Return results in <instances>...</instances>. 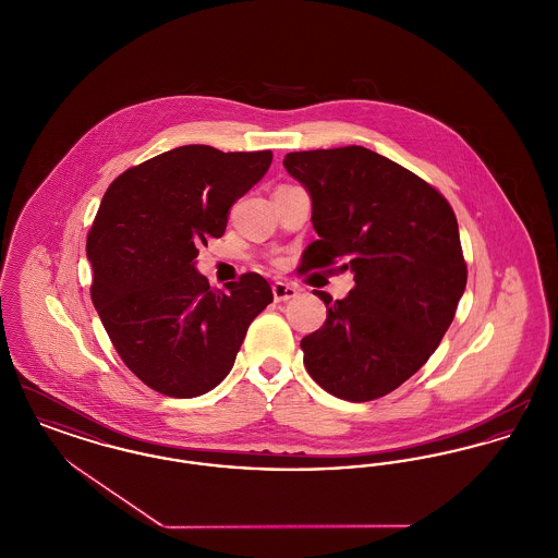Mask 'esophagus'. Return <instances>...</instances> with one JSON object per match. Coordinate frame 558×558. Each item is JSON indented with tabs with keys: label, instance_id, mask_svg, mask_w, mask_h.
I'll use <instances>...</instances> for the list:
<instances>
[{
	"label": "esophagus",
	"instance_id": "obj_1",
	"mask_svg": "<svg viewBox=\"0 0 558 558\" xmlns=\"http://www.w3.org/2000/svg\"><path fill=\"white\" fill-rule=\"evenodd\" d=\"M271 293H274L276 301H289V299L296 296V289L293 284H287V282H274Z\"/></svg>",
	"mask_w": 558,
	"mask_h": 558
}]
</instances>
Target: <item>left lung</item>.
<instances>
[{"label":"left lung","mask_w":558,"mask_h":558,"mask_svg":"<svg viewBox=\"0 0 558 558\" xmlns=\"http://www.w3.org/2000/svg\"><path fill=\"white\" fill-rule=\"evenodd\" d=\"M284 168L312 197L318 233L299 271L339 263L356 287L301 339L303 364L328 393L366 402L415 375L451 327L468 267L451 204L424 179L361 147L293 151Z\"/></svg>","instance_id":"1"}]
</instances>
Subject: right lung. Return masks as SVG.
<instances>
[{
    "label": "right lung",
    "instance_id": "1",
    "mask_svg": "<svg viewBox=\"0 0 558 558\" xmlns=\"http://www.w3.org/2000/svg\"><path fill=\"white\" fill-rule=\"evenodd\" d=\"M271 158L269 149L183 145L132 166L105 192L86 240L90 296L120 359L151 390L210 392L274 301L255 271L215 291L196 269L199 246L223 235L231 204L262 181Z\"/></svg>",
    "mask_w": 558,
    "mask_h": 558
}]
</instances>
